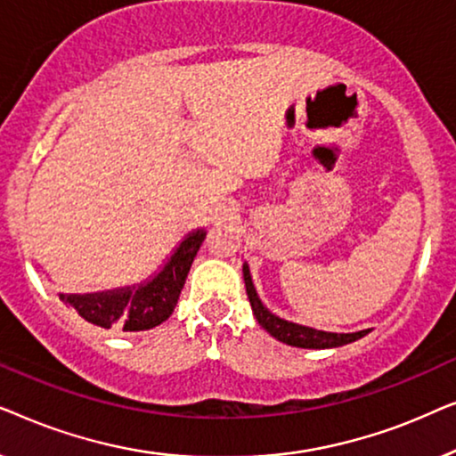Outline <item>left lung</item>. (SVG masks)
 Listing matches in <instances>:
<instances>
[{"instance_id":"obj_1","label":"left lung","mask_w":456,"mask_h":456,"mask_svg":"<svg viewBox=\"0 0 456 456\" xmlns=\"http://www.w3.org/2000/svg\"><path fill=\"white\" fill-rule=\"evenodd\" d=\"M242 276H245V289H247L248 303H251L255 320H257L259 326L267 330L273 338L284 342V345L298 346V348H334V346H342V345H348V342L363 338V336L370 332V330H361V332H353V334H336V332H323V330L301 326V323L286 322L282 317L273 315L272 311L261 303V298L257 297V290H255L253 286L251 272H248L247 264L242 265Z\"/></svg>"}]
</instances>
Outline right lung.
Returning a JSON list of instances; mask_svg holds the SVG:
<instances>
[{"label":"right lung","instance_id":"1","mask_svg":"<svg viewBox=\"0 0 456 456\" xmlns=\"http://www.w3.org/2000/svg\"><path fill=\"white\" fill-rule=\"evenodd\" d=\"M203 239L205 230L191 232L170 255L166 265L139 286L91 295H60V298L83 320L99 328H114L122 332L151 330L172 315Z\"/></svg>","mask_w":456,"mask_h":456}]
</instances>
